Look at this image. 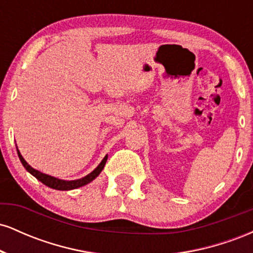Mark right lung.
I'll return each mask as SVG.
<instances>
[{
	"label": "right lung",
	"instance_id": "1",
	"mask_svg": "<svg viewBox=\"0 0 253 253\" xmlns=\"http://www.w3.org/2000/svg\"><path fill=\"white\" fill-rule=\"evenodd\" d=\"M17 155H19L20 161H21L22 165H24L28 172L32 173V175L36 177L37 179H39V181L43 183L45 185H47V187H50V188H52V189H56V190H71V189H76V188L83 187V185L88 184V183H90L92 179H95L98 175H100V172L102 171L104 165H106L107 158H108V156L104 157V158L102 159V162L98 164V167L96 168V169L92 171V172H90L89 175L83 177V178L76 179V181H63V179H58V178H56V177L45 175V173H42V172H40V171L33 169V168H32L31 165H28L27 162L25 161L24 157H22L21 153L19 152V150H17Z\"/></svg>",
	"mask_w": 253,
	"mask_h": 253
}]
</instances>
